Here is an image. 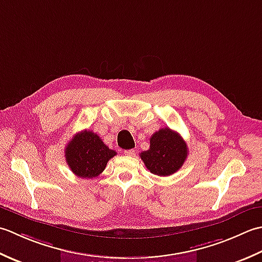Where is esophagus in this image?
<instances>
[{
    "label": "esophagus",
    "mask_w": 262,
    "mask_h": 262,
    "mask_svg": "<svg viewBox=\"0 0 262 262\" xmlns=\"http://www.w3.org/2000/svg\"><path fill=\"white\" fill-rule=\"evenodd\" d=\"M124 154L126 155V156H135L136 155V151L133 150V149H130V150H125Z\"/></svg>",
    "instance_id": "esophagus-1"
}]
</instances>
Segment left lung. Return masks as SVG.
<instances>
[{"mask_svg":"<svg viewBox=\"0 0 262 262\" xmlns=\"http://www.w3.org/2000/svg\"><path fill=\"white\" fill-rule=\"evenodd\" d=\"M150 173L168 176L182 167L188 157V146L178 132L169 127L155 132L150 138V148L140 154Z\"/></svg>","mask_w":262,"mask_h":262,"instance_id":"left-lung-1","label":"left lung"}]
</instances>
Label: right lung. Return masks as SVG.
I'll return each mask as SVG.
<instances>
[{
  "instance_id": "right-lung-1",
  "label": "right lung",
  "mask_w": 262,
  "mask_h": 262,
  "mask_svg": "<svg viewBox=\"0 0 262 262\" xmlns=\"http://www.w3.org/2000/svg\"><path fill=\"white\" fill-rule=\"evenodd\" d=\"M66 161L79 178L93 179L105 169L107 162L116 152L105 145L93 131L77 133L66 147Z\"/></svg>"
}]
</instances>
